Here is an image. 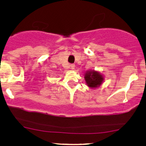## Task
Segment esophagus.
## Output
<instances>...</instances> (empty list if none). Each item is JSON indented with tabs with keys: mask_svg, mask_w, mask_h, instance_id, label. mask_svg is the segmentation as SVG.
<instances>
[{
	"mask_svg": "<svg viewBox=\"0 0 146 146\" xmlns=\"http://www.w3.org/2000/svg\"><path fill=\"white\" fill-rule=\"evenodd\" d=\"M70 66L71 69L74 70V68H75V64H72L70 65Z\"/></svg>",
	"mask_w": 146,
	"mask_h": 146,
	"instance_id": "34e87169",
	"label": "esophagus"
}]
</instances>
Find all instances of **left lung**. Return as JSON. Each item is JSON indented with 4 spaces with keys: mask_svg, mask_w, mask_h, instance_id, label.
Listing matches in <instances>:
<instances>
[{
    "mask_svg": "<svg viewBox=\"0 0 146 146\" xmlns=\"http://www.w3.org/2000/svg\"><path fill=\"white\" fill-rule=\"evenodd\" d=\"M85 80L88 86L91 88L99 86L103 81V77L100 74L96 71H88L85 74Z\"/></svg>",
    "mask_w": 146,
    "mask_h": 146,
    "instance_id": "left-lung-1",
    "label": "left lung"
}]
</instances>
